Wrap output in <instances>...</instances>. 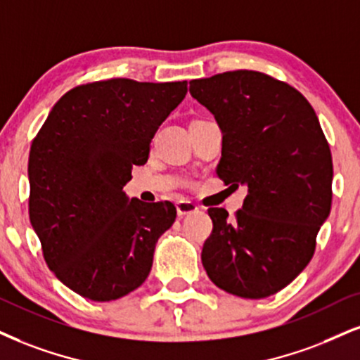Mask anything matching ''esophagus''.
I'll return each instance as SVG.
<instances>
[{
    "label": "esophagus",
    "instance_id": "obj_1",
    "mask_svg": "<svg viewBox=\"0 0 360 360\" xmlns=\"http://www.w3.org/2000/svg\"><path fill=\"white\" fill-rule=\"evenodd\" d=\"M198 207L195 205L193 202H188V200H181L176 203V214L179 217H185V215H190L193 214V212H197Z\"/></svg>",
    "mask_w": 360,
    "mask_h": 360
}]
</instances>
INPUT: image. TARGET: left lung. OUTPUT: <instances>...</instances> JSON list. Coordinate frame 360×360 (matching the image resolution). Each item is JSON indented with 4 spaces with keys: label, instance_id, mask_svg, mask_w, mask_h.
Segmentation results:
<instances>
[{
    "label": "left lung",
    "instance_id": "obj_1",
    "mask_svg": "<svg viewBox=\"0 0 360 360\" xmlns=\"http://www.w3.org/2000/svg\"><path fill=\"white\" fill-rule=\"evenodd\" d=\"M190 95L221 130L217 175L247 188L233 219L208 208L203 267L229 294H277L307 267L330 214L332 155L317 115L294 86L252 70L192 79Z\"/></svg>",
    "mask_w": 360,
    "mask_h": 360
}]
</instances>
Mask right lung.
I'll return each instance as SVG.
<instances>
[{
    "label": "right lung",
    "instance_id": "1",
    "mask_svg": "<svg viewBox=\"0 0 360 360\" xmlns=\"http://www.w3.org/2000/svg\"><path fill=\"white\" fill-rule=\"evenodd\" d=\"M187 95V82L112 78L56 101L30 150V221L53 274L82 297L108 302L148 277L172 202L145 203L123 185Z\"/></svg>",
    "mask_w": 360,
    "mask_h": 360
}]
</instances>
